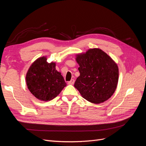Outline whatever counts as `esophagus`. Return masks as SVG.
Segmentation results:
<instances>
[{"instance_id": "esophagus-1", "label": "esophagus", "mask_w": 146, "mask_h": 146, "mask_svg": "<svg viewBox=\"0 0 146 146\" xmlns=\"http://www.w3.org/2000/svg\"><path fill=\"white\" fill-rule=\"evenodd\" d=\"M74 82H75V80H74V79H72L71 80L69 81V82H68V84H69V85H74Z\"/></svg>"}]
</instances>
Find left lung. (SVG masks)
<instances>
[{"label":"left lung","mask_w":146,"mask_h":146,"mask_svg":"<svg viewBox=\"0 0 146 146\" xmlns=\"http://www.w3.org/2000/svg\"><path fill=\"white\" fill-rule=\"evenodd\" d=\"M79 76L74 86L84 99L94 104L102 103L115 91L119 78L117 65L99 48H91L78 54Z\"/></svg>","instance_id":"left-lung-1"}]
</instances>
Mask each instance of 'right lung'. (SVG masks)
<instances>
[{"mask_svg":"<svg viewBox=\"0 0 146 146\" xmlns=\"http://www.w3.org/2000/svg\"><path fill=\"white\" fill-rule=\"evenodd\" d=\"M26 83L31 93L42 101L54 99L66 86L63 76L55 69V63H48L46 56L38 58L30 66Z\"/></svg>","mask_w":146,"mask_h":146,"instance_id":"obj_1","label":"right lung"}]
</instances>
